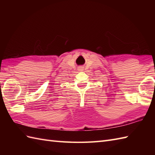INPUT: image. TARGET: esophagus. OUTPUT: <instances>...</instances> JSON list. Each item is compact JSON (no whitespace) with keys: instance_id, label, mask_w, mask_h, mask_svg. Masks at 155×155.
I'll use <instances>...</instances> for the list:
<instances>
[{"instance_id":"34e87169","label":"esophagus","mask_w":155,"mask_h":155,"mask_svg":"<svg viewBox=\"0 0 155 155\" xmlns=\"http://www.w3.org/2000/svg\"><path fill=\"white\" fill-rule=\"evenodd\" d=\"M78 70L79 71H83L84 70V67H78Z\"/></svg>"}]
</instances>
